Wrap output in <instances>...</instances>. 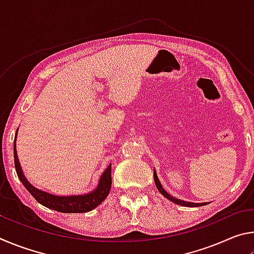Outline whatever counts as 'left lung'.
I'll use <instances>...</instances> for the list:
<instances>
[{
	"label": "left lung",
	"mask_w": 254,
	"mask_h": 254,
	"mask_svg": "<svg viewBox=\"0 0 254 254\" xmlns=\"http://www.w3.org/2000/svg\"><path fill=\"white\" fill-rule=\"evenodd\" d=\"M153 178H154V184H156V186L158 188V190L161 192V194L166 197V198H168L170 201H173L175 204H178V205H182V206H187V207H198V206H203L206 205L207 203H191V201H185L182 199H178V198H175L174 196H171L170 194H168L165 189H163L161 183L159 182V178L157 176L156 170H153Z\"/></svg>",
	"instance_id": "obj_1"
}]
</instances>
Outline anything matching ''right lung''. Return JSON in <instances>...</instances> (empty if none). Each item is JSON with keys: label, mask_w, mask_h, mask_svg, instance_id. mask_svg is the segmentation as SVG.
<instances>
[{"label": "right lung", "mask_w": 254, "mask_h": 254, "mask_svg": "<svg viewBox=\"0 0 254 254\" xmlns=\"http://www.w3.org/2000/svg\"><path fill=\"white\" fill-rule=\"evenodd\" d=\"M18 131L19 127L15 132L13 144L14 166L16 174H18V177L21 180V183L23 184V186L27 188V190L37 199V201H39L41 205H44L46 207L54 210H57V212L60 213H86L97 207V206L106 198L110 192L112 185L111 163L105 169L104 173L101 175L97 187L94 189V190L87 192V194L58 196L34 187L33 185L30 184L29 180L25 178V176L23 175V171L22 168H21L18 158V153H16V135H18Z\"/></svg>", "instance_id": "right-lung-1"}]
</instances>
